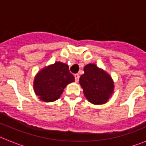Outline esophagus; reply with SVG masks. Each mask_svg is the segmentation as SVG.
I'll list each match as a JSON object with an SVG mask.
<instances>
[{
	"label": "esophagus",
	"mask_w": 146,
	"mask_h": 146,
	"mask_svg": "<svg viewBox=\"0 0 146 146\" xmlns=\"http://www.w3.org/2000/svg\"><path fill=\"white\" fill-rule=\"evenodd\" d=\"M74 78H75V82H78L80 79V75L78 74H74Z\"/></svg>",
	"instance_id": "obj_1"
}]
</instances>
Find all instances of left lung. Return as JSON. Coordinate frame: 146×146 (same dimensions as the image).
Here are the masks:
<instances>
[{
	"mask_svg": "<svg viewBox=\"0 0 146 146\" xmlns=\"http://www.w3.org/2000/svg\"><path fill=\"white\" fill-rule=\"evenodd\" d=\"M80 84L86 99L94 104L106 103L114 90V82L110 75L94 64L85 66Z\"/></svg>",
	"mask_w": 146,
	"mask_h": 146,
	"instance_id": "left-lung-1",
	"label": "left lung"
}]
</instances>
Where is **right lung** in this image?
Wrapping results in <instances>:
<instances>
[{
	"label": "right lung",
	"mask_w": 146,
	"mask_h": 146,
	"mask_svg": "<svg viewBox=\"0 0 146 146\" xmlns=\"http://www.w3.org/2000/svg\"><path fill=\"white\" fill-rule=\"evenodd\" d=\"M74 81L69 66L61 62L44 67L37 73L33 81V89L42 101L52 102L60 98L64 89Z\"/></svg>",
	"instance_id": "right-lung-1"
}]
</instances>
